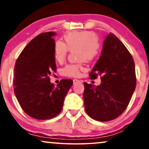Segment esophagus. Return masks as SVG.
<instances>
[{
    "instance_id": "esophagus-1",
    "label": "esophagus",
    "mask_w": 149,
    "mask_h": 149,
    "mask_svg": "<svg viewBox=\"0 0 149 149\" xmlns=\"http://www.w3.org/2000/svg\"><path fill=\"white\" fill-rule=\"evenodd\" d=\"M81 83V81L78 80V79H73V84L75 85V84H77V83Z\"/></svg>"
}]
</instances>
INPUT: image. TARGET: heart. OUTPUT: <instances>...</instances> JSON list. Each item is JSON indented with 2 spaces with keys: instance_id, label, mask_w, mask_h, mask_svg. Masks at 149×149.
<instances>
[{
  "instance_id": "b5f03b06",
  "label": "heart",
  "mask_w": 149,
  "mask_h": 149,
  "mask_svg": "<svg viewBox=\"0 0 149 149\" xmlns=\"http://www.w3.org/2000/svg\"><path fill=\"white\" fill-rule=\"evenodd\" d=\"M63 41L54 43V57L58 62H64L69 51L77 49L78 60L81 62L67 64L62 70L65 77H77L84 70L83 62L97 58L102 52V44L94 32L91 31H72L63 36Z\"/></svg>"
}]
</instances>
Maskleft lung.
Returning a JSON list of instances; mask_svg holds the SVG:
<instances>
[{
	"mask_svg": "<svg viewBox=\"0 0 149 149\" xmlns=\"http://www.w3.org/2000/svg\"><path fill=\"white\" fill-rule=\"evenodd\" d=\"M91 79L100 76L101 84L84 83L85 109L99 121L117 118L127 109L136 85L135 64L126 47L113 33L104 41L101 56L89 73Z\"/></svg>",
	"mask_w": 149,
	"mask_h": 149,
	"instance_id": "obj_1",
	"label": "left lung"
}]
</instances>
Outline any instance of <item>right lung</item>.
<instances>
[{
	"label": "right lung",
	"mask_w": 149,
	"mask_h": 149,
	"mask_svg": "<svg viewBox=\"0 0 149 149\" xmlns=\"http://www.w3.org/2000/svg\"><path fill=\"white\" fill-rule=\"evenodd\" d=\"M54 32L38 34L29 42L15 64L14 92L23 111L38 120L52 119L62 111L71 79H62L56 87L49 76L56 71Z\"/></svg>",
	"instance_id": "obj_1"
}]
</instances>
